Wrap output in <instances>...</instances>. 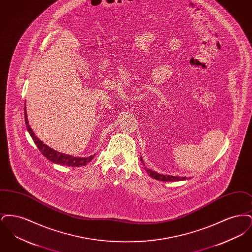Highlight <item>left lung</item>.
Returning a JSON list of instances; mask_svg holds the SVG:
<instances>
[{"instance_id": "left-lung-1", "label": "left lung", "mask_w": 252, "mask_h": 252, "mask_svg": "<svg viewBox=\"0 0 252 252\" xmlns=\"http://www.w3.org/2000/svg\"><path fill=\"white\" fill-rule=\"evenodd\" d=\"M141 160L143 161V158H141ZM143 164L144 165V162ZM146 169V172L149 174V176L153 179H155L157 180H160V181H180V180H187V178H181V177H174V176H165V175H161V174H158L156 173L155 171H152L150 170L149 168L145 167Z\"/></svg>"}]
</instances>
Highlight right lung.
Listing matches in <instances>:
<instances>
[{
	"label": "right lung",
	"instance_id": "obj_1",
	"mask_svg": "<svg viewBox=\"0 0 252 252\" xmlns=\"http://www.w3.org/2000/svg\"><path fill=\"white\" fill-rule=\"evenodd\" d=\"M24 119H25V125L27 127V130L29 132V134L31 135L33 141L36 144L37 148L39 149V151L42 153V155L45 157L47 159L51 160L52 162L58 163L60 165H66V166H74V167H79V166H83L86 165L88 162H90L94 158V155L93 156L88 157V158H78V157L70 156V155H66L63 153H60L54 149H52L51 147H49L48 145L43 144L32 130V128L30 127L28 120H27V115H26V111L24 108Z\"/></svg>",
	"mask_w": 252,
	"mask_h": 252
}]
</instances>
